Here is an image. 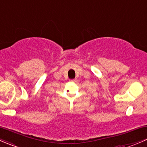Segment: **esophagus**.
Masks as SVG:
<instances>
[{
	"label": "esophagus",
	"instance_id": "1",
	"mask_svg": "<svg viewBox=\"0 0 147 147\" xmlns=\"http://www.w3.org/2000/svg\"><path fill=\"white\" fill-rule=\"evenodd\" d=\"M71 82H74V81H75V80H74V79H73V80H71Z\"/></svg>",
	"mask_w": 147,
	"mask_h": 147
}]
</instances>
